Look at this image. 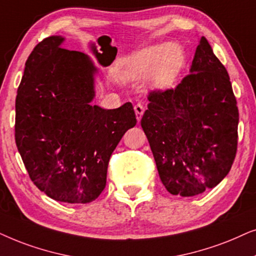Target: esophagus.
<instances>
[{
	"label": "esophagus",
	"mask_w": 256,
	"mask_h": 256,
	"mask_svg": "<svg viewBox=\"0 0 256 256\" xmlns=\"http://www.w3.org/2000/svg\"><path fill=\"white\" fill-rule=\"evenodd\" d=\"M144 111H145V108L142 106V104H136L134 105V112H136V117H137V120L140 122V119L142 117V114H144Z\"/></svg>",
	"instance_id": "obj_1"
}]
</instances>
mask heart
Returning <instances> with one entry per match:
<instances>
[{
  "mask_svg": "<svg viewBox=\"0 0 256 256\" xmlns=\"http://www.w3.org/2000/svg\"><path fill=\"white\" fill-rule=\"evenodd\" d=\"M185 63V51L179 44H154L130 54L122 63L120 74L128 82L150 76L152 88H166L174 83Z\"/></svg>",
  "mask_w": 256,
  "mask_h": 256,
  "instance_id": "b5f03b06",
  "label": "heart"
}]
</instances>
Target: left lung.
<instances>
[{
  "instance_id": "1",
  "label": "left lung",
  "mask_w": 256,
  "mask_h": 256,
  "mask_svg": "<svg viewBox=\"0 0 256 256\" xmlns=\"http://www.w3.org/2000/svg\"><path fill=\"white\" fill-rule=\"evenodd\" d=\"M148 100L140 124L166 190L194 196L216 187L236 154L239 110L226 68L205 37L190 74Z\"/></svg>"
}]
</instances>
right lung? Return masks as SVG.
<instances>
[{
	"label": "right lung",
	"mask_w": 256,
	"mask_h": 256,
	"mask_svg": "<svg viewBox=\"0 0 256 256\" xmlns=\"http://www.w3.org/2000/svg\"><path fill=\"white\" fill-rule=\"evenodd\" d=\"M50 36L34 48L16 96L15 140L30 179L51 199L86 204L106 185L108 160L137 124L131 103L92 105L98 69Z\"/></svg>",
	"instance_id": "add662e5"
}]
</instances>
